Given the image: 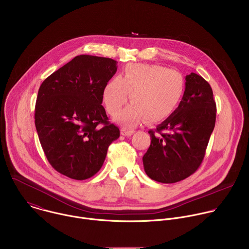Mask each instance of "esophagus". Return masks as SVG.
Returning <instances> with one entry per match:
<instances>
[{"label": "esophagus", "instance_id": "1", "mask_svg": "<svg viewBox=\"0 0 249 249\" xmlns=\"http://www.w3.org/2000/svg\"><path fill=\"white\" fill-rule=\"evenodd\" d=\"M134 132H135L134 130H129V129H126V128H122V129H121V134H122L123 136H127V137L133 135Z\"/></svg>", "mask_w": 249, "mask_h": 249}]
</instances>
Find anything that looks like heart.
I'll list each match as a JSON object with an SVG mask.
<instances>
[{
    "mask_svg": "<svg viewBox=\"0 0 249 249\" xmlns=\"http://www.w3.org/2000/svg\"><path fill=\"white\" fill-rule=\"evenodd\" d=\"M182 75L160 65L131 64L122 74L110 79L102 89V100L110 115H115L128 99L132 103L117 116L116 121L133 127L144 119L158 123L168 118L183 97Z\"/></svg>",
    "mask_w": 249,
    "mask_h": 249,
    "instance_id": "1",
    "label": "heart"
}]
</instances>
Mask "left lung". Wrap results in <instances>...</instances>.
<instances>
[{
	"instance_id": "obj_1",
	"label": "left lung",
	"mask_w": 249,
	"mask_h": 249,
	"mask_svg": "<svg viewBox=\"0 0 249 249\" xmlns=\"http://www.w3.org/2000/svg\"><path fill=\"white\" fill-rule=\"evenodd\" d=\"M183 97L175 111L150 130L151 145L143 164L151 179L175 183L200 166L216 123V102L208 82L191 73L185 77Z\"/></svg>"
}]
</instances>
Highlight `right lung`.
Instances as JSON below:
<instances>
[{
    "instance_id": "right-lung-1",
    "label": "right lung",
    "mask_w": 249,
    "mask_h": 249,
    "mask_svg": "<svg viewBox=\"0 0 249 249\" xmlns=\"http://www.w3.org/2000/svg\"><path fill=\"white\" fill-rule=\"evenodd\" d=\"M116 65L110 58L80 55L39 88L34 119L41 147L52 167L72 179L93 176L120 136L101 105Z\"/></svg>"
}]
</instances>
